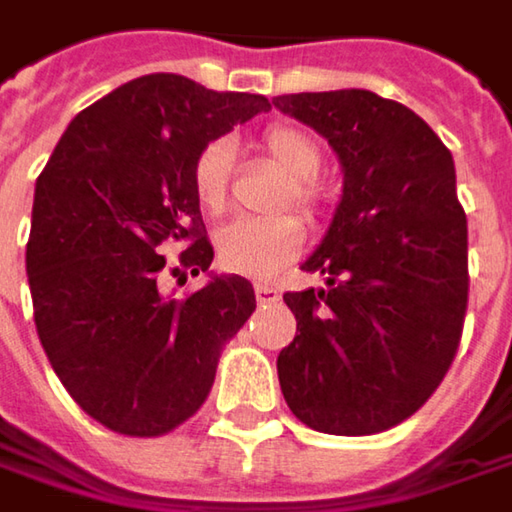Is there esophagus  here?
I'll use <instances>...</instances> for the list:
<instances>
[{
    "label": "esophagus",
    "mask_w": 512,
    "mask_h": 512,
    "mask_svg": "<svg viewBox=\"0 0 512 512\" xmlns=\"http://www.w3.org/2000/svg\"><path fill=\"white\" fill-rule=\"evenodd\" d=\"M255 295L257 304H275L278 301V289L269 284H255Z\"/></svg>",
    "instance_id": "1"
}]
</instances>
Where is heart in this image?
<instances>
[{"label":"heart","mask_w":512,"mask_h":512,"mask_svg":"<svg viewBox=\"0 0 512 512\" xmlns=\"http://www.w3.org/2000/svg\"><path fill=\"white\" fill-rule=\"evenodd\" d=\"M257 150L289 173V185L278 199L281 208H301L304 214H316L321 208V188L316 176L324 162V150L318 138L295 124H272L257 138ZM231 167H234V144L226 138L208 141L196 153L191 165V188L196 202L208 214H223L228 208L231 191ZM307 228L295 214L263 217V220H234L217 231L214 246L217 260L226 272L246 278H269L286 263H292L304 249Z\"/></svg>","instance_id":"heart-1"}]
</instances>
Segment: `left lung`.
<instances>
[{"instance_id":"obj_1","label":"left lung","mask_w":512,"mask_h":512,"mask_svg":"<svg viewBox=\"0 0 512 512\" xmlns=\"http://www.w3.org/2000/svg\"><path fill=\"white\" fill-rule=\"evenodd\" d=\"M272 104L330 141L345 188L286 292L298 321L278 356L286 406L324 435H376L411 417L449 371L464 333L469 269L455 162L408 106L368 89L278 95Z\"/></svg>"}]
</instances>
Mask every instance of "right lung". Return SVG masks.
Segmentation results:
<instances>
[{"label": "right lung", "mask_w": 512, "mask_h": 512, "mask_svg": "<svg viewBox=\"0 0 512 512\" xmlns=\"http://www.w3.org/2000/svg\"><path fill=\"white\" fill-rule=\"evenodd\" d=\"M266 109L263 95L182 75L136 77L77 115L37 179L25 249L37 336L72 400L118 435L159 437L194 417L255 313L240 275L185 298L162 278L167 249L194 275L214 260L196 153Z\"/></svg>", "instance_id": "obj_1"}]
</instances>
